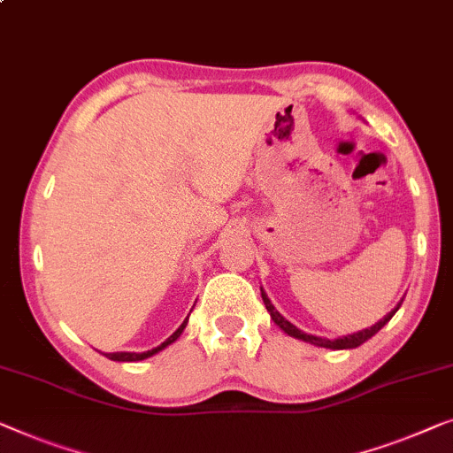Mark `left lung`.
Here are the masks:
<instances>
[{
  "instance_id": "8db88e82",
  "label": "left lung",
  "mask_w": 453,
  "mask_h": 453,
  "mask_svg": "<svg viewBox=\"0 0 453 453\" xmlns=\"http://www.w3.org/2000/svg\"><path fill=\"white\" fill-rule=\"evenodd\" d=\"M261 298H264V304H265V308H267V312L272 314V320L275 325L280 326L281 331L284 333H288V335H292V337H296V339H303V341H308V343H312V345H319V347H329V349H353V347H359L362 343H365V341H368L370 337H373L376 335V333L382 329V326L388 323V320L395 317V312L398 311V308H401V304H403V300L401 303H398V306L395 308V311H390L388 314H386V317L382 319V320H378L376 325L373 326H370V329H364V331H359V333H353V335H347V337H341V339H335V341H331V339H323V337H314V335H308V333H303L300 329H296V326H294L292 323H288V320L281 317V314L275 311L273 308V304L270 303V298L265 296L264 292H261Z\"/></svg>"
}]
</instances>
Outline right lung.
<instances>
[{
    "label": "right lung",
    "mask_w": 453,
    "mask_h": 453,
    "mask_svg": "<svg viewBox=\"0 0 453 453\" xmlns=\"http://www.w3.org/2000/svg\"><path fill=\"white\" fill-rule=\"evenodd\" d=\"M186 325H188V319L183 320V323L180 325V329L173 333L172 337H169L167 341H163V343L159 345V347H155V349H149V351H142V353H130V351H116V353H106V357H110V359H114V362H141V359H147V357H150V356H155L157 351H161L163 347H167L169 343H173L175 339H178L180 335H181V331L186 329Z\"/></svg>",
    "instance_id": "right-lung-1"
}]
</instances>
